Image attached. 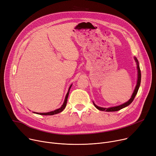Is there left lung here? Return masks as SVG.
<instances>
[{
    "label": "left lung",
    "instance_id": "left-lung-1",
    "mask_svg": "<svg viewBox=\"0 0 156 156\" xmlns=\"http://www.w3.org/2000/svg\"><path fill=\"white\" fill-rule=\"evenodd\" d=\"M134 59L135 60V62H136V65H137V73H138V76H137V82H136V87L135 88L134 91L133 92V94L131 97V98L129 99V101H128L127 102H126L125 103L121 104L119 105H117V106H114V107H111V108H101V107H99L97 106L94 102L93 104L94 105L95 107L100 111H107V112H111V111H118L121 109H123L126 107H127L128 105H129L131 103L133 102V101L134 100L135 97L138 92V90L139 89V87H140V82H141V71H140V66H139V62L138 59H136V57H134Z\"/></svg>",
    "mask_w": 156,
    "mask_h": 156
}]
</instances>
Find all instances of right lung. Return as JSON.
<instances>
[{"mask_svg":"<svg viewBox=\"0 0 156 156\" xmlns=\"http://www.w3.org/2000/svg\"><path fill=\"white\" fill-rule=\"evenodd\" d=\"M72 86V84L70 85V87H69V89H68V91L66 94V97H65V99H64V103L63 104L61 105V107L59 109H57L53 111H51V112H42V113H39V112H34L35 114H40V115H46V116H48V115H54V114H58L61 112H62L66 108V104H67V101H68V95H69V90L71 89V87Z\"/></svg>","mask_w":156,"mask_h":156,"instance_id":"right-lung-1","label":"right lung"}]
</instances>
